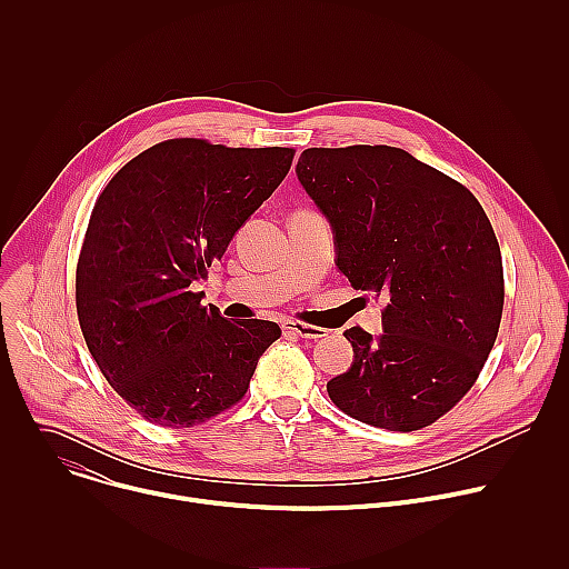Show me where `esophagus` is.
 <instances>
[{"instance_id": "34e87169", "label": "esophagus", "mask_w": 569, "mask_h": 569, "mask_svg": "<svg viewBox=\"0 0 569 569\" xmlns=\"http://www.w3.org/2000/svg\"><path fill=\"white\" fill-rule=\"evenodd\" d=\"M281 329L286 333H292L297 338H306V340H319L327 336V331L319 329V327H310V323H303V321H295V319H286L281 321Z\"/></svg>"}]
</instances>
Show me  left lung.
I'll return each mask as SVG.
<instances>
[{"label":"left lung","instance_id":"obj_1","mask_svg":"<svg viewBox=\"0 0 569 569\" xmlns=\"http://www.w3.org/2000/svg\"><path fill=\"white\" fill-rule=\"evenodd\" d=\"M297 180L329 220L336 266L387 301L382 333L345 338L351 367L327 382L349 417L412 432L472 387L505 306L502 254L477 198L391 146L308 148Z\"/></svg>","mask_w":569,"mask_h":569}]
</instances>
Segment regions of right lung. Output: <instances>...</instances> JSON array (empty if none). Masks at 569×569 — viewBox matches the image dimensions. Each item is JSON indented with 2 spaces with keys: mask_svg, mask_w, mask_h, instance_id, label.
Masks as SVG:
<instances>
[{
  "mask_svg": "<svg viewBox=\"0 0 569 569\" xmlns=\"http://www.w3.org/2000/svg\"><path fill=\"white\" fill-rule=\"evenodd\" d=\"M292 148L169 139L99 196L76 266L80 331L106 380L143 419L193 428L246 396L274 321H229L191 283L283 182Z\"/></svg>",
  "mask_w": 569,
  "mask_h": 569,
  "instance_id": "1",
  "label": "right lung"
}]
</instances>
